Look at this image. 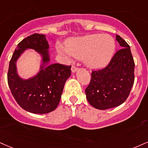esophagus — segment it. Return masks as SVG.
<instances>
[{
  "mask_svg": "<svg viewBox=\"0 0 148 148\" xmlns=\"http://www.w3.org/2000/svg\"><path fill=\"white\" fill-rule=\"evenodd\" d=\"M71 70H72V73H75L76 71L78 70V68L75 66H74V65H72V68H71Z\"/></svg>",
  "mask_w": 148,
  "mask_h": 148,
  "instance_id": "34e87169",
  "label": "esophagus"
}]
</instances>
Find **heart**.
I'll return each mask as SVG.
<instances>
[{
  "label": "heart",
  "mask_w": 148,
  "mask_h": 148,
  "mask_svg": "<svg viewBox=\"0 0 148 148\" xmlns=\"http://www.w3.org/2000/svg\"><path fill=\"white\" fill-rule=\"evenodd\" d=\"M65 45V47L58 46L60 54L81 58L87 67L94 69L106 67L112 58L116 49L114 39L107 34L74 37L67 40Z\"/></svg>",
  "instance_id": "b5f03b06"
}]
</instances>
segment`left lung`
Listing matches in <instances>:
<instances>
[{
  "label": "left lung",
  "instance_id": "1",
  "mask_svg": "<svg viewBox=\"0 0 148 148\" xmlns=\"http://www.w3.org/2000/svg\"><path fill=\"white\" fill-rule=\"evenodd\" d=\"M116 40L123 48L104 69L93 71L85 90L88 101L98 110L115 108L125 102L134 81V62L130 47L120 36Z\"/></svg>",
  "mask_w": 148,
  "mask_h": 148
}]
</instances>
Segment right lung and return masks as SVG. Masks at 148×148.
Wrapping results in <instances>:
<instances>
[{
    "label": "right lung",
    "mask_w": 148,
    "mask_h": 148,
    "mask_svg": "<svg viewBox=\"0 0 148 148\" xmlns=\"http://www.w3.org/2000/svg\"><path fill=\"white\" fill-rule=\"evenodd\" d=\"M49 48L45 35L34 34L18 44L9 65L8 81L12 95L23 110L33 114H47L56 109L71 75V66L49 63ZM28 49L38 53L42 60L39 72L24 79L17 74L16 62Z\"/></svg>",
    "instance_id": "right-lung-1"
}]
</instances>
